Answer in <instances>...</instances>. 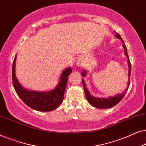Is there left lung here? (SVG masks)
Wrapping results in <instances>:
<instances>
[{
  "instance_id": "8db88e82",
  "label": "left lung",
  "mask_w": 146,
  "mask_h": 146,
  "mask_svg": "<svg viewBox=\"0 0 146 146\" xmlns=\"http://www.w3.org/2000/svg\"><path fill=\"white\" fill-rule=\"evenodd\" d=\"M115 36L121 40L123 44V47L124 48V52H125V55L126 56V57L127 58V63H128V67H129V70H128V82H127V87L125 89V90L123 92L121 93V94H118L114 96H110L108 98H96V97H94L93 96H92L90 94L89 91L88 90L87 88H86V85L84 81V79H82V85L84 86V92H85V95L86 97L87 100L88 101V102L92 106H93L94 107L97 108H100V109H106V108H111L113 106H114L118 104L119 102H120L122 98L124 96V95L126 93V92L127 91V89H128V87L129 86V84H130V80H129V78H130V74H131V64H130V61H129V56L127 55V48L125 46V45L124 44V42L121 38V36L119 35L118 33H115ZM86 71L83 70L82 72V76L83 77H85L86 75Z\"/></svg>"
}]
</instances>
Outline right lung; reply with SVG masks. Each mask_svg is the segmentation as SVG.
Wrapping results in <instances>:
<instances>
[{"label":"right lung","mask_w":146,"mask_h":146,"mask_svg":"<svg viewBox=\"0 0 146 146\" xmlns=\"http://www.w3.org/2000/svg\"><path fill=\"white\" fill-rule=\"evenodd\" d=\"M15 56L13 65V83L16 92L22 100L31 108L40 111H50L56 110L62 103L68 78L72 72L71 67L64 70L60 77L59 83L54 89L50 91L37 92L30 90L22 86L15 74Z\"/></svg>","instance_id":"obj_1"}]
</instances>
